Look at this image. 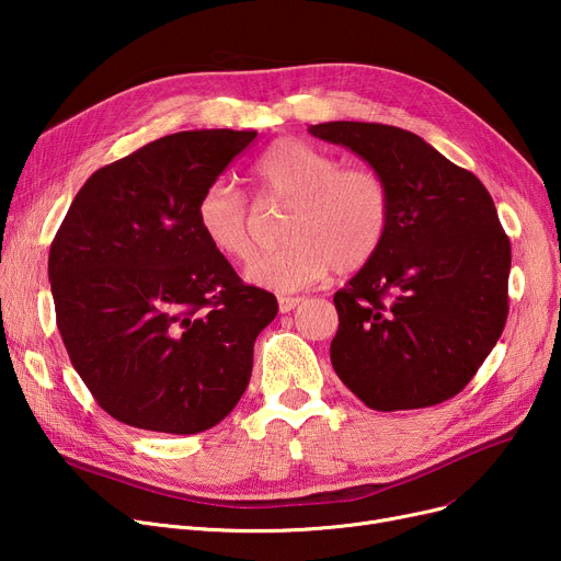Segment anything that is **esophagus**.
<instances>
[{
    "instance_id": "1",
    "label": "esophagus",
    "mask_w": 561,
    "mask_h": 561,
    "mask_svg": "<svg viewBox=\"0 0 561 561\" xmlns=\"http://www.w3.org/2000/svg\"><path fill=\"white\" fill-rule=\"evenodd\" d=\"M305 302V298H279V311L282 313H288L296 307H300Z\"/></svg>"
}]
</instances>
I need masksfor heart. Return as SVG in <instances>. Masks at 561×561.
Returning a JSON list of instances; mask_svg holds the SVG:
<instances>
[{
	"instance_id": "1",
	"label": "heart",
	"mask_w": 561,
	"mask_h": 561,
	"mask_svg": "<svg viewBox=\"0 0 561 561\" xmlns=\"http://www.w3.org/2000/svg\"><path fill=\"white\" fill-rule=\"evenodd\" d=\"M256 199H282L284 245L252 259V286L293 293L336 268H364L387 241L391 191L373 168H339V161L298 138H279L254 168ZM197 229L218 254L243 261L252 252V209L243 193L225 182L206 186L195 206Z\"/></svg>"
}]
</instances>
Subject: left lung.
Masks as SVG:
<instances>
[{
  "label": "left lung",
  "mask_w": 561,
  "mask_h": 561,
  "mask_svg": "<svg viewBox=\"0 0 561 561\" xmlns=\"http://www.w3.org/2000/svg\"><path fill=\"white\" fill-rule=\"evenodd\" d=\"M309 134L359 154L391 191L377 256L334 293L330 357L377 411L457 396L505 330L512 245L473 172L421 136L379 123H322Z\"/></svg>",
  "instance_id": "1"
}]
</instances>
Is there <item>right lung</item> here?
Here are the masks:
<instances>
[{
  "label": "right lung",
  "instance_id": "obj_1",
  "mask_svg": "<svg viewBox=\"0 0 561 561\" xmlns=\"http://www.w3.org/2000/svg\"><path fill=\"white\" fill-rule=\"evenodd\" d=\"M256 131L199 129L147 142L88 176L47 273L70 362L115 421L163 434L218 425L277 316L197 229L202 191Z\"/></svg>",
  "mask_w": 561,
  "mask_h": 561
}]
</instances>
